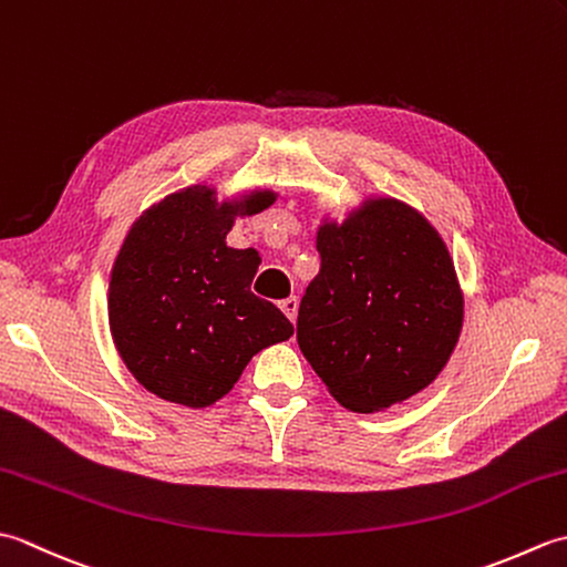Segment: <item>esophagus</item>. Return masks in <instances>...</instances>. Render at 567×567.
<instances>
[{"instance_id": "esophagus-1", "label": "esophagus", "mask_w": 567, "mask_h": 567, "mask_svg": "<svg viewBox=\"0 0 567 567\" xmlns=\"http://www.w3.org/2000/svg\"><path fill=\"white\" fill-rule=\"evenodd\" d=\"M280 309L285 311V317H287V319L295 321V319H297V309H299V299H297V297H287V299H282V302H280Z\"/></svg>"}]
</instances>
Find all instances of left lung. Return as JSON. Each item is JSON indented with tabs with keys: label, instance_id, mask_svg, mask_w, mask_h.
<instances>
[{
	"label": "left lung",
	"instance_id": "1",
	"mask_svg": "<svg viewBox=\"0 0 567 567\" xmlns=\"http://www.w3.org/2000/svg\"><path fill=\"white\" fill-rule=\"evenodd\" d=\"M321 268L299 305L297 343L341 406L384 412L426 390L463 331L449 246L424 214L370 195L317 228Z\"/></svg>",
	"mask_w": 567,
	"mask_h": 567
}]
</instances>
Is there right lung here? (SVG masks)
I'll return each instance as SVG.
<instances>
[{
    "instance_id": "right-lung-1",
    "label": "right lung",
    "mask_w": 567,
    "mask_h": 567,
    "mask_svg": "<svg viewBox=\"0 0 567 567\" xmlns=\"http://www.w3.org/2000/svg\"><path fill=\"white\" fill-rule=\"evenodd\" d=\"M275 199L268 187L219 199L212 185H192L151 204L126 231L110 275V331L131 375L161 400L212 406L252 355L295 333L250 292L258 250L226 246L238 216Z\"/></svg>"
}]
</instances>
